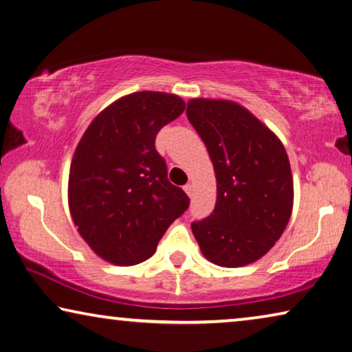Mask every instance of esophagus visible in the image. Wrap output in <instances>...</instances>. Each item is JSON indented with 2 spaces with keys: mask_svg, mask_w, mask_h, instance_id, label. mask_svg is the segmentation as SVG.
Instances as JSON below:
<instances>
[{
  "mask_svg": "<svg viewBox=\"0 0 352 352\" xmlns=\"http://www.w3.org/2000/svg\"><path fill=\"white\" fill-rule=\"evenodd\" d=\"M184 192H186L187 195H188V197H192V195H193V186H192V184H186V186H184Z\"/></svg>",
  "mask_w": 352,
  "mask_h": 352,
  "instance_id": "esophagus-1",
  "label": "esophagus"
}]
</instances>
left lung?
<instances>
[{
  "label": "left lung",
  "instance_id": "8db88e82",
  "mask_svg": "<svg viewBox=\"0 0 352 352\" xmlns=\"http://www.w3.org/2000/svg\"><path fill=\"white\" fill-rule=\"evenodd\" d=\"M188 122L214 164L217 203L192 223L207 261L226 268L256 262L280 239L293 209V177L282 142L248 109L228 100L195 98Z\"/></svg>",
  "mask_w": 352,
  "mask_h": 352
}]
</instances>
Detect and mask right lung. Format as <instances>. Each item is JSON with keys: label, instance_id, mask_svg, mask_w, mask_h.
Listing matches in <instances>:
<instances>
[{"label": "right lung", "instance_id": "add662e5", "mask_svg": "<svg viewBox=\"0 0 352 352\" xmlns=\"http://www.w3.org/2000/svg\"><path fill=\"white\" fill-rule=\"evenodd\" d=\"M186 109L179 96L135 91L96 115L74 151L68 206L95 254L113 265H137L154 254L190 199L166 177L154 146L157 132Z\"/></svg>", "mask_w": 352, "mask_h": 352}]
</instances>
